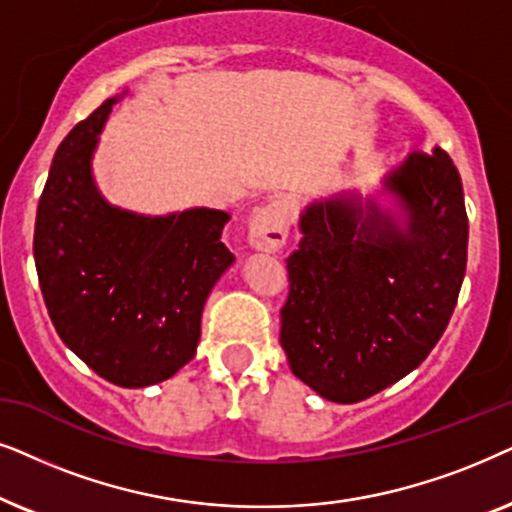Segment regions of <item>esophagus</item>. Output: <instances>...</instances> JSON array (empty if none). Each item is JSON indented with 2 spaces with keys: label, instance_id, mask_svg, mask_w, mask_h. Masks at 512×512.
Returning <instances> with one entry per match:
<instances>
[{
  "label": "esophagus",
  "instance_id": "34e87169",
  "mask_svg": "<svg viewBox=\"0 0 512 512\" xmlns=\"http://www.w3.org/2000/svg\"><path fill=\"white\" fill-rule=\"evenodd\" d=\"M288 206L281 201L255 210L248 224V243L257 252H278L288 241Z\"/></svg>",
  "mask_w": 512,
  "mask_h": 512
}]
</instances>
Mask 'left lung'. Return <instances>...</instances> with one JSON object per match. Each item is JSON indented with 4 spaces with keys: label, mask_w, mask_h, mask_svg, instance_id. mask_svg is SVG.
I'll use <instances>...</instances> for the list:
<instances>
[{
    "label": "left lung",
    "mask_w": 512,
    "mask_h": 512,
    "mask_svg": "<svg viewBox=\"0 0 512 512\" xmlns=\"http://www.w3.org/2000/svg\"><path fill=\"white\" fill-rule=\"evenodd\" d=\"M288 257L281 346L320 398L351 405L424 363L459 299L468 257L461 175L440 147L363 194L316 196Z\"/></svg>",
    "instance_id": "obj_1"
}]
</instances>
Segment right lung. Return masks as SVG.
Listing matches in <instances>:
<instances>
[{"mask_svg":"<svg viewBox=\"0 0 512 512\" xmlns=\"http://www.w3.org/2000/svg\"><path fill=\"white\" fill-rule=\"evenodd\" d=\"M107 98L60 142L34 224V264L51 323L95 374L124 388L166 381L194 358L203 304L234 264L229 213L142 215L98 189L93 156Z\"/></svg>","mask_w":512,"mask_h":512,"instance_id":"right-lung-1","label":"right lung"}]
</instances>
